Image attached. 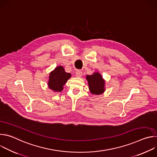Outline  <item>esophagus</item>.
<instances>
[{"instance_id":"esophagus-1","label":"esophagus","mask_w":157,"mask_h":157,"mask_svg":"<svg viewBox=\"0 0 157 157\" xmlns=\"http://www.w3.org/2000/svg\"><path fill=\"white\" fill-rule=\"evenodd\" d=\"M76 76L77 77H78V78L81 77V76H82V72L81 71H79V70L77 71L76 73Z\"/></svg>"}]
</instances>
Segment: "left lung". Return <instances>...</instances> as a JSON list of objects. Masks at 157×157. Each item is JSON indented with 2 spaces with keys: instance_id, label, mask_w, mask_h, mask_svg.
I'll return each instance as SVG.
<instances>
[{
  "instance_id": "left-lung-1",
  "label": "left lung",
  "mask_w": 157,
  "mask_h": 157,
  "mask_svg": "<svg viewBox=\"0 0 157 157\" xmlns=\"http://www.w3.org/2000/svg\"><path fill=\"white\" fill-rule=\"evenodd\" d=\"M86 79L88 82L89 91L93 94L100 95L105 91V80L99 72H95L91 75H87Z\"/></svg>"
}]
</instances>
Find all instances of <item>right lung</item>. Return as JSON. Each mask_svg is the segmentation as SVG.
Returning <instances> with one entry per match:
<instances>
[{
    "label": "right lung",
    "instance_id": "1",
    "mask_svg": "<svg viewBox=\"0 0 157 157\" xmlns=\"http://www.w3.org/2000/svg\"><path fill=\"white\" fill-rule=\"evenodd\" d=\"M71 77V75L66 73L62 66H58L49 75L48 86L55 92H61L63 86Z\"/></svg>",
    "mask_w": 157,
    "mask_h": 157
}]
</instances>
